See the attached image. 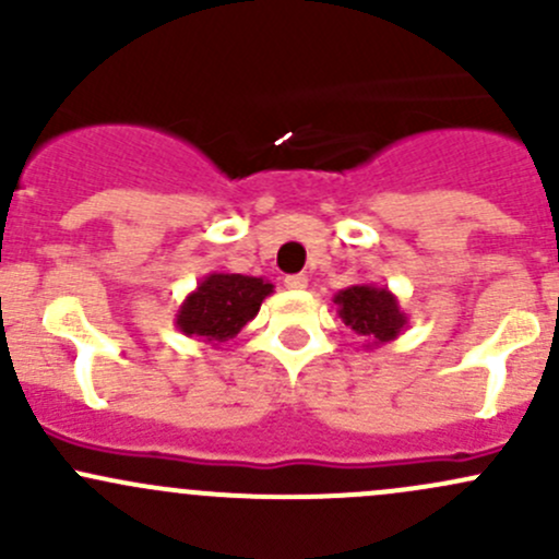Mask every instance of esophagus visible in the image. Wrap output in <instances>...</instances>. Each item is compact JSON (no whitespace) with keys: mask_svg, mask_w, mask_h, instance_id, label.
<instances>
[{"mask_svg":"<svg viewBox=\"0 0 559 559\" xmlns=\"http://www.w3.org/2000/svg\"><path fill=\"white\" fill-rule=\"evenodd\" d=\"M284 286H286V289H292V292L308 289V275H286Z\"/></svg>","mask_w":559,"mask_h":559,"instance_id":"esophagus-1","label":"esophagus"}]
</instances>
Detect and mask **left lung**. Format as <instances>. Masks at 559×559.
Here are the masks:
<instances>
[{
    "label": "left lung",
    "instance_id": "8db88e82",
    "mask_svg": "<svg viewBox=\"0 0 559 559\" xmlns=\"http://www.w3.org/2000/svg\"><path fill=\"white\" fill-rule=\"evenodd\" d=\"M337 316L354 335L365 337V346L379 348L403 335L408 316L400 308L397 297L386 286L354 284L332 297Z\"/></svg>",
    "mask_w": 559,
    "mask_h": 559
}]
</instances>
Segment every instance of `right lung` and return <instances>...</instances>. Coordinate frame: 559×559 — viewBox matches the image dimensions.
Here are the masks:
<instances>
[{
  "instance_id": "right-lung-1",
  "label": "right lung",
  "mask_w": 559,
  "mask_h": 559,
  "mask_svg": "<svg viewBox=\"0 0 559 559\" xmlns=\"http://www.w3.org/2000/svg\"><path fill=\"white\" fill-rule=\"evenodd\" d=\"M273 295V284L253 275L216 270L186 295L175 313V326L186 337L205 341L211 346L233 341L240 330L259 313L264 297Z\"/></svg>"
}]
</instances>
